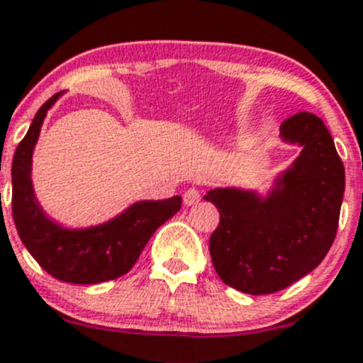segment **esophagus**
<instances>
[{
  "mask_svg": "<svg viewBox=\"0 0 363 363\" xmlns=\"http://www.w3.org/2000/svg\"><path fill=\"white\" fill-rule=\"evenodd\" d=\"M184 206H195V204H199V201H201V191H199V189H195V188H189L188 191H184Z\"/></svg>",
  "mask_w": 363,
  "mask_h": 363,
  "instance_id": "1",
  "label": "esophagus"
}]
</instances>
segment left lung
I'll use <instances>...</instances> for the list:
<instances>
[{
    "label": "left lung",
    "mask_w": 363,
    "mask_h": 363,
    "mask_svg": "<svg viewBox=\"0 0 363 363\" xmlns=\"http://www.w3.org/2000/svg\"><path fill=\"white\" fill-rule=\"evenodd\" d=\"M281 140L301 148L262 195L236 186L209 189L220 223L209 254L225 284L250 296L286 289L326 258L345 188L344 164L320 118L299 113L283 121Z\"/></svg>",
    "instance_id": "1"
}]
</instances>
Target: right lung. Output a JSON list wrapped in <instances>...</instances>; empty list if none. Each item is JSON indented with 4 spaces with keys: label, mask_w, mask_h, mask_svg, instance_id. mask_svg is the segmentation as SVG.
I'll list each match as a JSON object with an SVG mask.
<instances>
[{
    "label": "right lung",
    "mask_w": 363,
    "mask_h": 363,
    "mask_svg": "<svg viewBox=\"0 0 363 363\" xmlns=\"http://www.w3.org/2000/svg\"><path fill=\"white\" fill-rule=\"evenodd\" d=\"M60 93L37 111L12 159V215L19 238L48 274L64 283L94 284L116 279L134 267L145 245L181 209L179 195L138 201L114 218L89 228H64L39 204L32 182V157L44 118Z\"/></svg>",
    "instance_id": "obj_1"
}]
</instances>
